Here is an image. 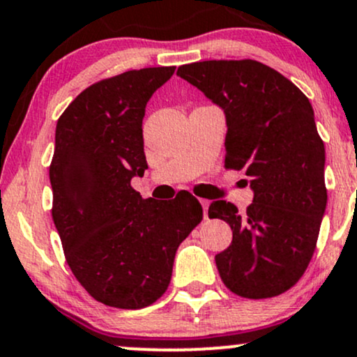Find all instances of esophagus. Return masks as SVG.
Returning <instances> with one entry per match:
<instances>
[{"label": "esophagus", "instance_id": "obj_1", "mask_svg": "<svg viewBox=\"0 0 357 357\" xmlns=\"http://www.w3.org/2000/svg\"><path fill=\"white\" fill-rule=\"evenodd\" d=\"M200 204H202V208H204V217L205 219H208V205H211V202L205 199H200Z\"/></svg>", "mask_w": 357, "mask_h": 357}]
</instances>
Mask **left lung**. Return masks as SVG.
<instances>
[{
    "label": "left lung",
    "instance_id": "obj_1",
    "mask_svg": "<svg viewBox=\"0 0 357 357\" xmlns=\"http://www.w3.org/2000/svg\"><path fill=\"white\" fill-rule=\"evenodd\" d=\"M177 75L224 108V167L244 170L254 190L244 213L225 200L208 207L232 229V244L215 255L222 282L245 299L282 294L307 269L328 204L324 142L309 98L255 60L188 63Z\"/></svg>",
    "mask_w": 357,
    "mask_h": 357
}]
</instances>
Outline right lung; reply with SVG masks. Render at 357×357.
Listing matches in <instances>:
<instances>
[{
    "label": "right lung",
    "mask_w": 357,
    "mask_h": 357,
    "mask_svg": "<svg viewBox=\"0 0 357 357\" xmlns=\"http://www.w3.org/2000/svg\"><path fill=\"white\" fill-rule=\"evenodd\" d=\"M175 66L100 79L61 113L50 163L52 215L66 264L95 301L142 309L160 299L180 242L202 220L194 195L142 199L132 178L146 169L142 120Z\"/></svg>",
    "instance_id": "obj_1"
}]
</instances>
